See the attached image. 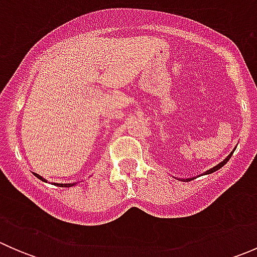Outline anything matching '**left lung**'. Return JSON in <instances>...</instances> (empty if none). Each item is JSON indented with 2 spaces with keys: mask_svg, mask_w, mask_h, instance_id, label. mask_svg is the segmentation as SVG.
Returning <instances> with one entry per match:
<instances>
[{
  "mask_svg": "<svg viewBox=\"0 0 257 257\" xmlns=\"http://www.w3.org/2000/svg\"><path fill=\"white\" fill-rule=\"evenodd\" d=\"M235 150V149H234ZM234 150H232V152L231 153H230V154L229 155H227V157L226 158H225V159L224 160H222V162L221 163H219V164H217V165H215V167L214 168H211V169H209V170H206V172L205 173H204V174H211V173H214V172H216V170H219L220 169V168H222V167H224V165L225 164H226V163L227 162H229V159H230V158H231V155H232V153H234ZM191 179H193V178H191ZM191 179H179V180H186V181H190L191 180Z\"/></svg>",
  "mask_w": 257,
  "mask_h": 257,
  "instance_id": "8db88e82",
  "label": "left lung"
}]
</instances>
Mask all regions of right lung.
I'll return each instance as SVG.
<instances>
[{
    "instance_id": "add662e5",
    "label": "right lung",
    "mask_w": 257,
    "mask_h": 257,
    "mask_svg": "<svg viewBox=\"0 0 257 257\" xmlns=\"http://www.w3.org/2000/svg\"><path fill=\"white\" fill-rule=\"evenodd\" d=\"M33 174H35L36 177H37L38 179H40V180H42V181H45V183H47V180H46L45 178H42V177H41V175L36 174V173H33ZM54 185H57V186H61V188H69V186H73V185H74V183H73V184H58V183H54Z\"/></svg>"
}]
</instances>
